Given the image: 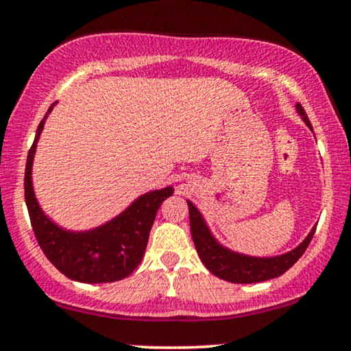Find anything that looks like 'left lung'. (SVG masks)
Masks as SVG:
<instances>
[{"label":"left lung","mask_w":351,"mask_h":351,"mask_svg":"<svg viewBox=\"0 0 351 351\" xmlns=\"http://www.w3.org/2000/svg\"><path fill=\"white\" fill-rule=\"evenodd\" d=\"M295 107L302 115V119H304V122L312 128L304 107L300 104H297ZM188 208L189 228H191L193 243H195L199 259L203 261V264L206 265L209 272H213L219 279L234 282V284H254V282H264L282 276L300 259L302 254L307 251L310 241H312L317 229V226L313 228L310 234L305 237L304 243L291 252L282 254V256L277 257H249L229 251V249L217 244L215 237L209 232L206 223L201 217L198 209L193 206V203H189V201Z\"/></svg>","instance_id":"left-lung-1"}]
</instances>
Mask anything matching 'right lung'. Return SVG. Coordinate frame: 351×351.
Listing matches in <instances>:
<instances>
[{"instance_id":"add662e5","label":"right lung","mask_w":351,"mask_h":351,"mask_svg":"<svg viewBox=\"0 0 351 351\" xmlns=\"http://www.w3.org/2000/svg\"><path fill=\"white\" fill-rule=\"evenodd\" d=\"M54 104L39 123L24 171V199L34 236L51 264L69 279L87 284L122 280L142 263L156 211L173 195V188L140 196L122 215L92 231L72 232L56 226L39 208L31 181L36 143Z\"/></svg>"}]
</instances>
